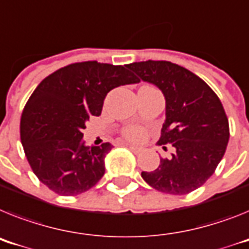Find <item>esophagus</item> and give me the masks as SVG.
Returning <instances> with one entry per match:
<instances>
[{"instance_id":"34e87169","label":"esophagus","mask_w":249,"mask_h":249,"mask_svg":"<svg viewBox=\"0 0 249 249\" xmlns=\"http://www.w3.org/2000/svg\"><path fill=\"white\" fill-rule=\"evenodd\" d=\"M126 146L129 148V150L132 151V152H135V154H140V152H141V151H142V148L137 147V146L131 145V143H126Z\"/></svg>"}]
</instances>
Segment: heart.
<instances>
[{
  "mask_svg": "<svg viewBox=\"0 0 249 249\" xmlns=\"http://www.w3.org/2000/svg\"><path fill=\"white\" fill-rule=\"evenodd\" d=\"M124 136L128 140H132V141H141L145 137V131L140 126H131L128 128H126Z\"/></svg>",
  "mask_w": 249,
  "mask_h": 249,
  "instance_id": "obj_1",
  "label": "heart"
}]
</instances>
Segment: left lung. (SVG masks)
Masks as SVG:
<instances>
[{"label": "left lung", "instance_id": "8db88e82", "mask_svg": "<svg viewBox=\"0 0 249 249\" xmlns=\"http://www.w3.org/2000/svg\"><path fill=\"white\" fill-rule=\"evenodd\" d=\"M143 82L162 92L166 120L159 145H173L171 159H160L142 179L166 194L184 195L200 188L215 171L229 141L228 118L213 89L190 70L170 61H139L127 65Z\"/></svg>", "mask_w": 249, "mask_h": 249}]
</instances>
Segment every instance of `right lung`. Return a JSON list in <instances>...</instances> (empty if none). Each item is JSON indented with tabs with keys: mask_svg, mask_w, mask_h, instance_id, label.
<instances>
[{
	"mask_svg": "<svg viewBox=\"0 0 249 249\" xmlns=\"http://www.w3.org/2000/svg\"><path fill=\"white\" fill-rule=\"evenodd\" d=\"M127 65L98 61L70 64L36 87L21 116L23 151L37 179L59 195L82 194L104 175L113 146H86L83 129L99 116L109 90L140 80Z\"/></svg>",
	"mask_w": 249,
	"mask_h": 249,
	"instance_id": "obj_1",
	"label": "right lung"
}]
</instances>
